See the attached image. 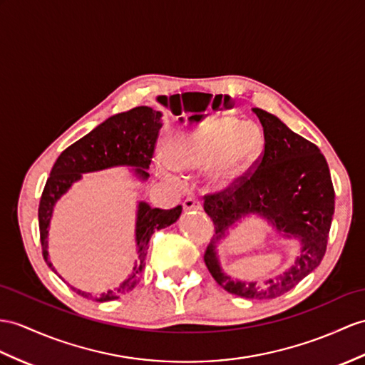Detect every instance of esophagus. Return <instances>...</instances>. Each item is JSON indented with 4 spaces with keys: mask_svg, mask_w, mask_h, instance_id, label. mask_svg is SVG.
I'll return each mask as SVG.
<instances>
[{
    "mask_svg": "<svg viewBox=\"0 0 365 365\" xmlns=\"http://www.w3.org/2000/svg\"><path fill=\"white\" fill-rule=\"evenodd\" d=\"M182 207L184 210H201V201L197 198H185L182 202Z\"/></svg>",
    "mask_w": 365,
    "mask_h": 365,
    "instance_id": "obj_1",
    "label": "esophagus"
}]
</instances>
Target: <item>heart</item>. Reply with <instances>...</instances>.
Returning a JSON list of instances; mask_svg holds the SVG:
<instances>
[{
	"label": "heart",
	"mask_w": 365,
	"mask_h": 365,
	"mask_svg": "<svg viewBox=\"0 0 365 365\" xmlns=\"http://www.w3.org/2000/svg\"><path fill=\"white\" fill-rule=\"evenodd\" d=\"M263 135L252 122L213 119L165 140V161L156 163L158 175L167 182L181 185L178 173L206 170L213 190H225L237 182L260 156Z\"/></svg>",
	"instance_id": "obj_1"
}]
</instances>
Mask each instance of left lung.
Here are the masks:
<instances>
[{
	"instance_id": "left-lung-1",
	"label": "left lung",
	"mask_w": 365,
	"mask_h": 365,
	"mask_svg": "<svg viewBox=\"0 0 365 365\" xmlns=\"http://www.w3.org/2000/svg\"><path fill=\"white\" fill-rule=\"evenodd\" d=\"M252 111L263 127L264 152L255 170L234 187L204 197V212L215 226L204 262L230 294L269 300L294 288L321 264L334 213V189L330 168L313 142L289 130L277 115L260 108ZM250 215L266 219L281 236L298 245L295 263L271 279H232L219 263L217 245Z\"/></svg>"
}]
</instances>
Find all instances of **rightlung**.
<instances>
[{"label": "right lung", "mask_w": 365, "mask_h": 365, "mask_svg": "<svg viewBox=\"0 0 365 365\" xmlns=\"http://www.w3.org/2000/svg\"><path fill=\"white\" fill-rule=\"evenodd\" d=\"M163 113L156 111L150 106H136L130 111L114 114L111 118L97 125L86 136L69 145L61 153L52 167L51 175L44 185V190L38 207V226L40 240L44 262L49 268L56 271L49 260L48 252V237L49 226L54 213L56 204L60 201L68 190L73 187L74 182L82 180L83 173H93L106 170L113 167H131V172L138 180H148V167L152 163L155 144L161 130ZM182 212L181 206H176L170 210L153 209L145 201L138 202L136 210V262L127 279H123L114 289L102 292L101 296L94 297L91 292L73 288L77 294L97 302H108L119 299L123 294L136 288L142 272L145 268V257L148 250V242L155 230L164 229L176 223ZM61 277V275H58Z\"/></svg>", "instance_id": "1"}]
</instances>
